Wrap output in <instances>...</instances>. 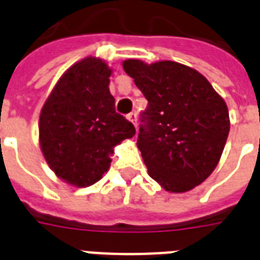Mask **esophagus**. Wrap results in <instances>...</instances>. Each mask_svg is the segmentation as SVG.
I'll use <instances>...</instances> for the list:
<instances>
[{"instance_id": "obj_1", "label": "esophagus", "mask_w": 260, "mask_h": 260, "mask_svg": "<svg viewBox=\"0 0 260 260\" xmlns=\"http://www.w3.org/2000/svg\"><path fill=\"white\" fill-rule=\"evenodd\" d=\"M127 117H128V120H129L131 123L133 124V125H136V124H137V115L135 114V112H131V114H128Z\"/></svg>"}]
</instances>
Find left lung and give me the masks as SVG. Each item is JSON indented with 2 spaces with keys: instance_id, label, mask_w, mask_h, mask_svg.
I'll return each instance as SVG.
<instances>
[{
  "instance_id": "8db88e82",
  "label": "left lung",
  "mask_w": 260,
  "mask_h": 260,
  "mask_svg": "<svg viewBox=\"0 0 260 260\" xmlns=\"http://www.w3.org/2000/svg\"><path fill=\"white\" fill-rule=\"evenodd\" d=\"M123 68L148 99L137 146L150 178L170 192L203 183L229 135L224 99L204 76L179 62L125 60Z\"/></svg>"
}]
</instances>
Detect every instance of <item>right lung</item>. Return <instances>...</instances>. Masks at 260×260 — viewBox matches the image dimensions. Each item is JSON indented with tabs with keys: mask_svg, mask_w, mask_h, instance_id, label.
Wrapping results in <instances>:
<instances>
[{
	"mask_svg": "<svg viewBox=\"0 0 260 260\" xmlns=\"http://www.w3.org/2000/svg\"><path fill=\"white\" fill-rule=\"evenodd\" d=\"M111 69L86 57L62 74L40 112V148L58 178L77 187L98 182L110 169L114 146L136 133L115 111Z\"/></svg>",
	"mask_w": 260,
	"mask_h": 260,
	"instance_id": "obj_1",
	"label": "right lung"
}]
</instances>
